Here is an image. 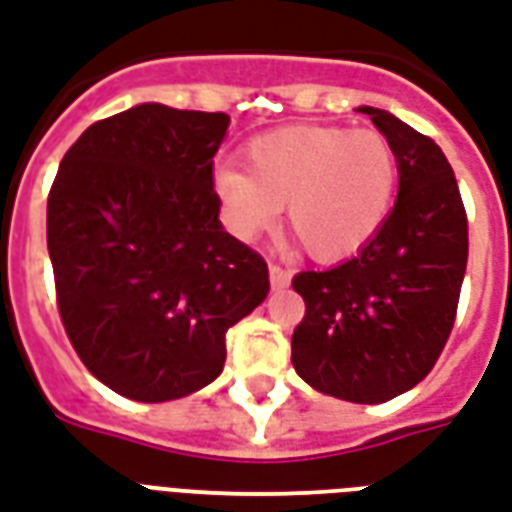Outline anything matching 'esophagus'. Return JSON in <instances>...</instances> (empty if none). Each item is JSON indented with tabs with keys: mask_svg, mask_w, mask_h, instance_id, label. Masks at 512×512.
Segmentation results:
<instances>
[{
	"mask_svg": "<svg viewBox=\"0 0 512 512\" xmlns=\"http://www.w3.org/2000/svg\"><path fill=\"white\" fill-rule=\"evenodd\" d=\"M268 274H271V285L274 287H287L290 285V268H285L282 263H271L268 266Z\"/></svg>",
	"mask_w": 512,
	"mask_h": 512,
	"instance_id": "obj_1",
	"label": "esophagus"
}]
</instances>
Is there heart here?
Here are the masks:
<instances>
[{
    "instance_id": "obj_1",
    "label": "heart",
    "mask_w": 512,
    "mask_h": 512,
    "mask_svg": "<svg viewBox=\"0 0 512 512\" xmlns=\"http://www.w3.org/2000/svg\"><path fill=\"white\" fill-rule=\"evenodd\" d=\"M244 168L225 165L214 176L230 230L255 238L285 206L287 230L325 263L369 244L399 192V154L377 130L279 127L246 143Z\"/></svg>"
}]
</instances>
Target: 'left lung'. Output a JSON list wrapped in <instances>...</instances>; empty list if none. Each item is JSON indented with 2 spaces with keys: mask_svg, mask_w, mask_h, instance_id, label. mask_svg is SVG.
Masks as SVG:
<instances>
[{
  "mask_svg": "<svg viewBox=\"0 0 512 512\" xmlns=\"http://www.w3.org/2000/svg\"><path fill=\"white\" fill-rule=\"evenodd\" d=\"M361 111L399 154V198L358 255L293 276L306 304L293 366L320 393L382 404L415 388L445 350L469 238L456 176L437 143L388 111Z\"/></svg>",
  "mask_w": 512,
  "mask_h": 512,
  "instance_id": "obj_1",
  "label": "left lung"
}]
</instances>
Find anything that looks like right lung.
<instances>
[{
  "mask_svg": "<svg viewBox=\"0 0 512 512\" xmlns=\"http://www.w3.org/2000/svg\"><path fill=\"white\" fill-rule=\"evenodd\" d=\"M227 113L146 102L94 121L48 192L56 306L83 366L135 401L217 380L225 333L268 295V266L219 222Z\"/></svg>",
  "mask_w": 512,
  "mask_h": 512,
  "instance_id": "obj_1",
  "label": "right lung"
}]
</instances>
